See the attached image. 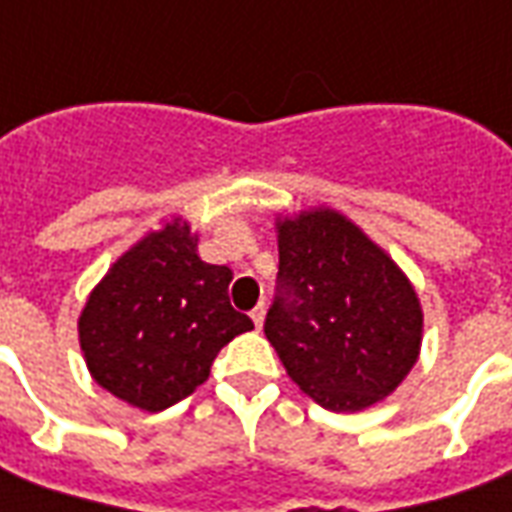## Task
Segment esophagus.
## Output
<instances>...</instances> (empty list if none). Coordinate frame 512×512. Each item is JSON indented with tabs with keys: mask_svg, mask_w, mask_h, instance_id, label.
<instances>
[{
	"mask_svg": "<svg viewBox=\"0 0 512 512\" xmlns=\"http://www.w3.org/2000/svg\"><path fill=\"white\" fill-rule=\"evenodd\" d=\"M263 318H266V304H263V301H260V304H257L255 310H252V323H255L257 329H260V326H263Z\"/></svg>",
	"mask_w": 512,
	"mask_h": 512,
	"instance_id": "esophagus-1",
	"label": "esophagus"
}]
</instances>
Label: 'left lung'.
I'll list each match as a JSON object with an SVG mask.
<instances>
[{"mask_svg":"<svg viewBox=\"0 0 512 512\" xmlns=\"http://www.w3.org/2000/svg\"><path fill=\"white\" fill-rule=\"evenodd\" d=\"M279 293L266 337L301 392L329 411L376 406L403 384L422 345L411 279L345 213L277 216Z\"/></svg>","mask_w":512,"mask_h":512,"instance_id":"8db88e82","label":"left lung"}]
</instances>
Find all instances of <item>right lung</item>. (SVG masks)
<instances>
[{"mask_svg": "<svg viewBox=\"0 0 512 512\" xmlns=\"http://www.w3.org/2000/svg\"><path fill=\"white\" fill-rule=\"evenodd\" d=\"M197 241L172 216L117 257L79 315L90 376L128 406H175L208 381L224 345L255 329L230 304L233 271L205 263Z\"/></svg>", "mask_w": 512, "mask_h": 512, "instance_id": "1", "label": "right lung"}]
</instances>
